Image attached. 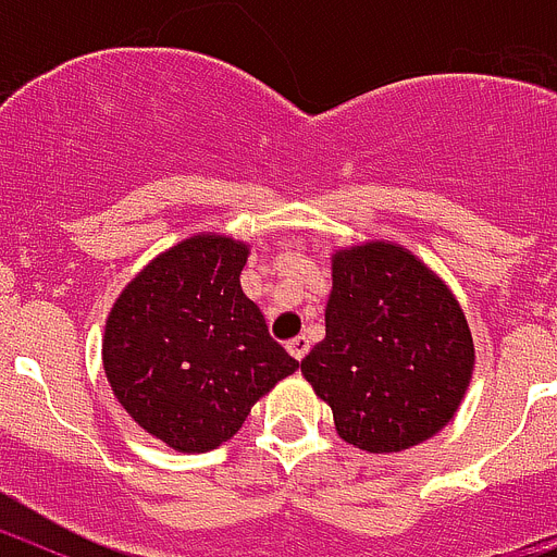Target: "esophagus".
<instances>
[{
  "label": "esophagus",
  "instance_id": "esophagus-1",
  "mask_svg": "<svg viewBox=\"0 0 557 557\" xmlns=\"http://www.w3.org/2000/svg\"><path fill=\"white\" fill-rule=\"evenodd\" d=\"M285 349L290 352V358L302 360L305 355H308V349H310V341L305 338V335H297V338H290L288 344H285Z\"/></svg>",
  "mask_w": 557,
  "mask_h": 557
}]
</instances>
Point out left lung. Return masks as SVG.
Instances as JSON below:
<instances>
[{"label": "left lung", "mask_w": 557, "mask_h": 557, "mask_svg": "<svg viewBox=\"0 0 557 557\" xmlns=\"http://www.w3.org/2000/svg\"><path fill=\"white\" fill-rule=\"evenodd\" d=\"M474 341L453 290L399 244L335 249L324 341L302 360L338 435L366 453H403L458 413Z\"/></svg>", "instance_id": "obj_1"}]
</instances>
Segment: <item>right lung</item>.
Returning a JSON list of instances; mask_svg holds the SVG:
<instances>
[{"label": "right lung", "instance_id": "right-lung-1", "mask_svg": "<svg viewBox=\"0 0 557 557\" xmlns=\"http://www.w3.org/2000/svg\"><path fill=\"white\" fill-rule=\"evenodd\" d=\"M249 244L199 233L135 274L104 322L102 366L133 422L177 453L233 438L249 410L297 372L242 290Z\"/></svg>", "mask_w": 557, "mask_h": 557}]
</instances>
